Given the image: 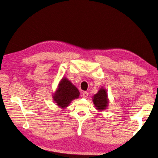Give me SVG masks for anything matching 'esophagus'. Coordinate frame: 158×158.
<instances>
[{"label": "esophagus", "instance_id": "obj_1", "mask_svg": "<svg viewBox=\"0 0 158 158\" xmlns=\"http://www.w3.org/2000/svg\"><path fill=\"white\" fill-rule=\"evenodd\" d=\"M82 96L84 98H87L88 97V93L87 92H84L82 94Z\"/></svg>", "mask_w": 158, "mask_h": 158}]
</instances>
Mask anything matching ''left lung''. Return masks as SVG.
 <instances>
[{
    "label": "left lung",
    "instance_id": "obj_1",
    "mask_svg": "<svg viewBox=\"0 0 158 158\" xmlns=\"http://www.w3.org/2000/svg\"><path fill=\"white\" fill-rule=\"evenodd\" d=\"M92 99L95 107L98 111H102L108 107L109 100L107 90L103 88L99 89L98 92L94 95Z\"/></svg>",
    "mask_w": 158,
    "mask_h": 158
}]
</instances>
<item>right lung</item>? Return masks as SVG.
Listing matches in <instances>:
<instances>
[{
    "label": "right lung",
    "mask_w": 158,
    "mask_h": 158,
    "mask_svg": "<svg viewBox=\"0 0 158 158\" xmlns=\"http://www.w3.org/2000/svg\"><path fill=\"white\" fill-rule=\"evenodd\" d=\"M80 92L75 85L67 78H63L59 84L58 88L53 94V100L62 109L69 106L73 100L79 98Z\"/></svg>",
    "instance_id": "obj_1"
}]
</instances>
